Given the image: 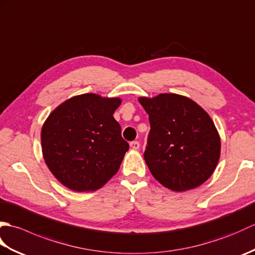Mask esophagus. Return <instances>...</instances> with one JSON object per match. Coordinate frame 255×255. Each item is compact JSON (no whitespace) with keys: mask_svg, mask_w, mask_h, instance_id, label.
<instances>
[{"mask_svg":"<svg viewBox=\"0 0 255 255\" xmlns=\"http://www.w3.org/2000/svg\"><path fill=\"white\" fill-rule=\"evenodd\" d=\"M130 147H131L133 150H137V149H139V147H140V143H139V141H131V142H130Z\"/></svg>","mask_w":255,"mask_h":255,"instance_id":"esophagus-1","label":"esophagus"}]
</instances>
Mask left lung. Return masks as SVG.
Wrapping results in <instances>:
<instances>
[{
    "label": "left lung",
    "mask_w": 255,
    "mask_h": 255,
    "mask_svg": "<svg viewBox=\"0 0 255 255\" xmlns=\"http://www.w3.org/2000/svg\"><path fill=\"white\" fill-rule=\"evenodd\" d=\"M139 102L149 115L143 156L151 174L174 192L202 185L220 156V137L208 114L188 97L173 93L139 97Z\"/></svg>",
    "instance_id": "1"
}]
</instances>
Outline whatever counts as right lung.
<instances>
[{"instance_id": "1", "label": "right lung", "mask_w": 255, "mask_h": 255, "mask_svg": "<svg viewBox=\"0 0 255 255\" xmlns=\"http://www.w3.org/2000/svg\"><path fill=\"white\" fill-rule=\"evenodd\" d=\"M122 100L89 93L53 111L41 129L42 155L57 180L75 192L102 187L116 174L129 144L113 114Z\"/></svg>"}]
</instances>
